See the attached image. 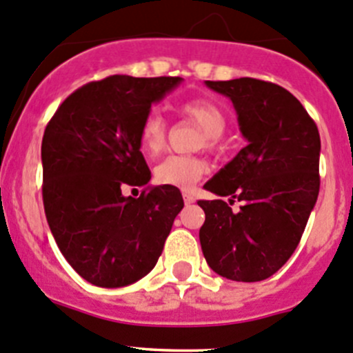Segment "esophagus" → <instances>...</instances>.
I'll return each instance as SVG.
<instances>
[{"mask_svg":"<svg viewBox=\"0 0 353 353\" xmlns=\"http://www.w3.org/2000/svg\"><path fill=\"white\" fill-rule=\"evenodd\" d=\"M183 201H185V203H194L195 199H194V195L183 194Z\"/></svg>","mask_w":353,"mask_h":353,"instance_id":"1","label":"esophagus"}]
</instances>
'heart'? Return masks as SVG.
I'll list each match as a JSON object with an SVG mask.
<instances>
[{
    "mask_svg": "<svg viewBox=\"0 0 353 353\" xmlns=\"http://www.w3.org/2000/svg\"><path fill=\"white\" fill-rule=\"evenodd\" d=\"M181 114L203 130L205 146L214 150L219 146L221 136L228 127V115L216 101L188 100L181 105ZM141 150L146 154H159L166 146V121L159 112L152 110L143 119L139 127ZM205 173V163L194 156L172 154L154 168V178L159 185L175 188H190Z\"/></svg>",
    "mask_w": 353,
    "mask_h": 353,
    "instance_id": "1",
    "label": "heart"
}]
</instances>
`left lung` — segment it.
Here are the masks:
<instances>
[{
  "label": "left lung",
  "instance_id": "obj_1",
  "mask_svg": "<svg viewBox=\"0 0 353 353\" xmlns=\"http://www.w3.org/2000/svg\"><path fill=\"white\" fill-rule=\"evenodd\" d=\"M205 85L231 98L248 144L203 185L217 199L199 201L205 212L202 253L230 281H265L296 252L318 199V127L275 83L239 78ZM234 201L242 203L238 211L229 207Z\"/></svg>",
  "mask_w": 353,
  "mask_h": 353
}]
</instances>
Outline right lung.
Wrapping results in <instances>:
<instances>
[{
	"label": "right lung",
	"mask_w": 353,
	"mask_h": 353,
	"mask_svg": "<svg viewBox=\"0 0 353 353\" xmlns=\"http://www.w3.org/2000/svg\"><path fill=\"white\" fill-rule=\"evenodd\" d=\"M178 76H108L71 93L42 139V199L50 232L68 263L90 284L123 287L154 268L183 209L175 187H125L151 180L139 127Z\"/></svg>",
	"instance_id": "1"
}]
</instances>
